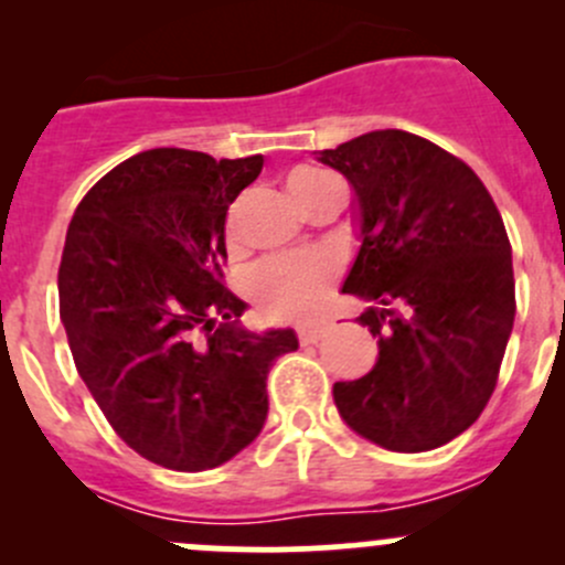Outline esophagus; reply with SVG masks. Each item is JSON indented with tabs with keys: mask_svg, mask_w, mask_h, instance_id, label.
<instances>
[{
	"mask_svg": "<svg viewBox=\"0 0 565 565\" xmlns=\"http://www.w3.org/2000/svg\"><path fill=\"white\" fill-rule=\"evenodd\" d=\"M330 330L328 319H315V322H300L298 324V339L300 344H317L324 333Z\"/></svg>",
	"mask_w": 565,
	"mask_h": 565,
	"instance_id": "1",
	"label": "esophagus"
}]
</instances>
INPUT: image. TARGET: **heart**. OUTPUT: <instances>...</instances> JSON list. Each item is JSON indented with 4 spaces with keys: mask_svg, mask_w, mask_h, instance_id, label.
<instances>
[{
    "mask_svg": "<svg viewBox=\"0 0 565 565\" xmlns=\"http://www.w3.org/2000/svg\"><path fill=\"white\" fill-rule=\"evenodd\" d=\"M330 185H339V180L319 169H295L287 180L295 202H303L306 196ZM330 278H333V265L328 256H276L259 267L250 281V295L256 306L270 317H309L328 298Z\"/></svg>",
    "mask_w": 565,
    "mask_h": 565,
    "instance_id": "1",
    "label": "heart"
}]
</instances>
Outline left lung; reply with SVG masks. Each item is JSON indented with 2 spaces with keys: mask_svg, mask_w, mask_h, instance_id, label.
Masks as SVG:
<instances>
[{
  "mask_svg": "<svg viewBox=\"0 0 565 565\" xmlns=\"http://www.w3.org/2000/svg\"><path fill=\"white\" fill-rule=\"evenodd\" d=\"M317 161L347 177L355 262L341 292L372 300L358 322L377 363L333 385L352 431L388 451L440 448L476 424L514 328V267L503 218L478 174L407 130H372Z\"/></svg>",
  "mask_w": 565,
  "mask_h": 565,
  "instance_id": "left-lung-1",
  "label": "left lung"
}]
</instances>
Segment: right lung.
<instances>
[{
	"instance_id": "1",
	"label": "right lung",
	"mask_w": 565,
	"mask_h": 565,
	"mask_svg": "<svg viewBox=\"0 0 565 565\" xmlns=\"http://www.w3.org/2000/svg\"><path fill=\"white\" fill-rule=\"evenodd\" d=\"M265 158L158 147L100 177L67 226L60 317L78 374L119 437L180 472L259 437L267 372L292 328L250 333L224 287L226 210Z\"/></svg>"
}]
</instances>
